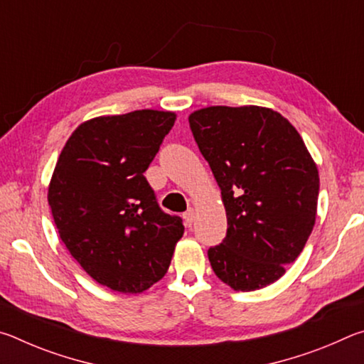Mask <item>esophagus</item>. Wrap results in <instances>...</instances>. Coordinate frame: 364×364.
<instances>
[{
    "label": "esophagus",
    "mask_w": 364,
    "mask_h": 364,
    "mask_svg": "<svg viewBox=\"0 0 364 364\" xmlns=\"http://www.w3.org/2000/svg\"><path fill=\"white\" fill-rule=\"evenodd\" d=\"M183 218H184V225L191 228V225H193V221H194V210H193V208H189L188 212H184Z\"/></svg>",
    "instance_id": "obj_1"
}]
</instances>
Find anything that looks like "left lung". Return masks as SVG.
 <instances>
[{"mask_svg":"<svg viewBox=\"0 0 364 364\" xmlns=\"http://www.w3.org/2000/svg\"><path fill=\"white\" fill-rule=\"evenodd\" d=\"M189 127L226 210V237L208 249L215 274L234 291L267 287L315 226L316 165L299 132L271 109L205 107L189 115Z\"/></svg>","mask_w":364,"mask_h":364,"instance_id":"obj_1","label":"left lung"}]
</instances>
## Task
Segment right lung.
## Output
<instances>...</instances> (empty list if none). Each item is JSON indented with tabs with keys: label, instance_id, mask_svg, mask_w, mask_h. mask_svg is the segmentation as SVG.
I'll return each mask as SVG.
<instances>
[{
	"label": "right lung",
	"instance_id": "add662e5",
	"mask_svg": "<svg viewBox=\"0 0 364 364\" xmlns=\"http://www.w3.org/2000/svg\"><path fill=\"white\" fill-rule=\"evenodd\" d=\"M176 115L134 110L80 125L54 168L48 202L59 236L96 282L139 294L162 279L184 226L159 207L144 171Z\"/></svg>",
	"mask_w": 364,
	"mask_h": 364
}]
</instances>
